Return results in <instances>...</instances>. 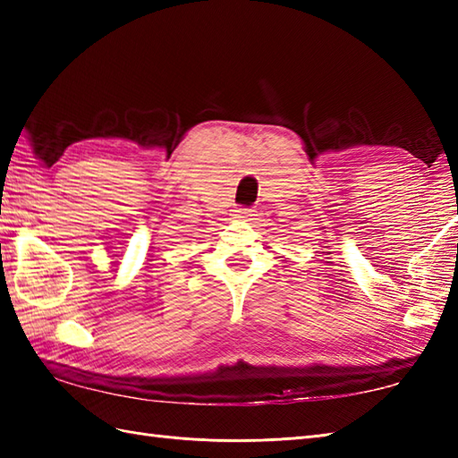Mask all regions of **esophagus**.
I'll list each match as a JSON object with an SVG mask.
<instances>
[{
  "instance_id": "1",
  "label": "esophagus",
  "mask_w": 458,
  "mask_h": 458,
  "mask_svg": "<svg viewBox=\"0 0 458 458\" xmlns=\"http://www.w3.org/2000/svg\"><path fill=\"white\" fill-rule=\"evenodd\" d=\"M234 212H236V214H234L236 218H244V220H248L250 216H254V210H251V208H246V207H240V208H236Z\"/></svg>"
}]
</instances>
